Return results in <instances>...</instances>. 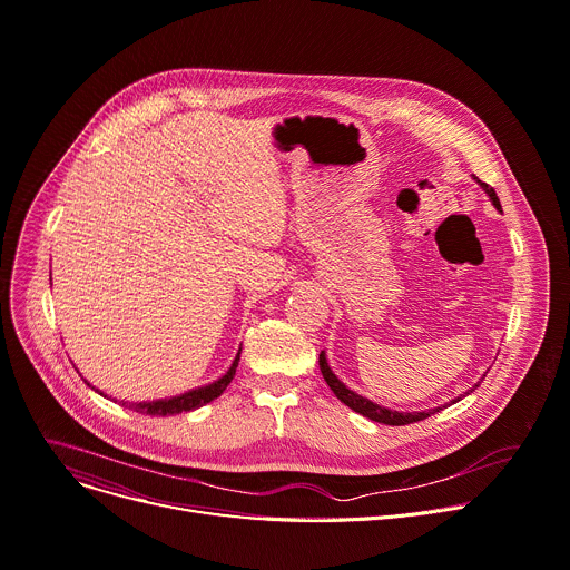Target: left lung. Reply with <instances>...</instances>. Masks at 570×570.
I'll use <instances>...</instances> for the list:
<instances>
[{"label": "left lung", "mask_w": 570, "mask_h": 570, "mask_svg": "<svg viewBox=\"0 0 570 570\" xmlns=\"http://www.w3.org/2000/svg\"><path fill=\"white\" fill-rule=\"evenodd\" d=\"M475 181L484 188V193L489 195V199L493 202V206L500 212V199H498L495 190H493L489 184L480 181L478 177H475ZM321 373H323L327 386L334 391V395H336L343 404H347L352 411L361 413V416H366V419H371V421H375V423H382V425H409V423H419V421H425L428 416H432V413H436V411L443 409V406H434V409H428V411H395V409L382 406V404H377V402H373V400H368V397H364V395H358V393L350 391V389L332 373V368H330V364H327L325 350L321 352ZM475 386H478V384H475ZM475 386H473V389H475ZM473 389H471V391H473ZM465 395H469V393H465ZM459 400H461V397L452 400V404L459 402Z\"/></svg>", "instance_id": "obj_1"}]
</instances>
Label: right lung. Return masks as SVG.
Here are the masks:
<instances>
[{"instance_id":"right-lung-1","label":"right lung","mask_w":570,"mask_h":570,"mask_svg":"<svg viewBox=\"0 0 570 570\" xmlns=\"http://www.w3.org/2000/svg\"><path fill=\"white\" fill-rule=\"evenodd\" d=\"M238 358H240V350H238V354H236V358H234V364L229 366V371H227L220 380H216V382H212V384H206V386H197V389L186 391V393H181V395L161 397V400H151V402H125V400H122V404H125L127 409H134V411H138V413H145V416H175V413H184V411L199 409V406H204L206 402H212V400H216L218 395H223V391L229 386V382H232L234 375H236ZM86 384H88V382H86ZM101 395H105V393H101ZM105 397H107V395H105Z\"/></svg>"}]
</instances>
